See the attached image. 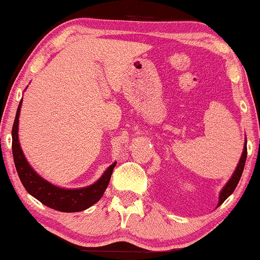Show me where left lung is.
<instances>
[{"mask_svg": "<svg viewBox=\"0 0 260 260\" xmlns=\"http://www.w3.org/2000/svg\"><path fill=\"white\" fill-rule=\"evenodd\" d=\"M246 158H247V140L245 142V146H243L242 155H241L240 161H239V164H237L236 169H235L233 176H231L230 180H229V181L226 182V185L222 187L220 193H219L218 207L221 206V203H224V201L226 200V198L235 191V188H236V186H237V184H239L241 176H242L243 168H245V163H246Z\"/></svg>", "mask_w": 260, "mask_h": 260, "instance_id": "left-lung-1", "label": "left lung"}]
</instances>
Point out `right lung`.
Segmentation results:
<instances>
[{
    "label": "right lung",
    "instance_id": "1",
    "mask_svg": "<svg viewBox=\"0 0 260 260\" xmlns=\"http://www.w3.org/2000/svg\"><path fill=\"white\" fill-rule=\"evenodd\" d=\"M20 107L21 100L19 106H18L13 129H12V152H13L15 169H17L21 184L25 187V190L42 204L50 207L52 209L59 210V212H81V210L90 208L92 204L99 202L109 184L113 169L117 163H113L94 184L86 186V187L62 188L46 181L27 163L25 155L20 148L19 140H18Z\"/></svg>",
    "mask_w": 260,
    "mask_h": 260
}]
</instances>
